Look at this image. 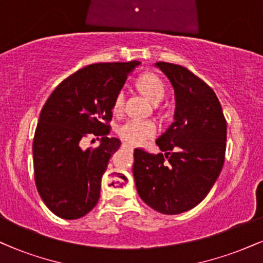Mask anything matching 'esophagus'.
<instances>
[{
	"mask_svg": "<svg viewBox=\"0 0 263 263\" xmlns=\"http://www.w3.org/2000/svg\"><path fill=\"white\" fill-rule=\"evenodd\" d=\"M122 146H123V147H126V148H128L129 151H134V149H135V147H134V146H131V144H128V143H123Z\"/></svg>",
	"mask_w": 263,
	"mask_h": 263,
	"instance_id": "1",
	"label": "esophagus"
}]
</instances>
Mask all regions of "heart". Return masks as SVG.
<instances>
[{"label": "heart", "instance_id": "heart-1", "mask_svg": "<svg viewBox=\"0 0 263 263\" xmlns=\"http://www.w3.org/2000/svg\"><path fill=\"white\" fill-rule=\"evenodd\" d=\"M137 87L153 104H158L164 98V84H163L161 78L157 77L153 73H146L141 75L137 80ZM123 100H125L123 91H119L117 95L115 96L112 104V110L115 112L121 111ZM117 132H119L120 137L126 142H128V143L143 144L149 138L155 137L157 135L158 125L155 121H151V120H128V121H126L120 126Z\"/></svg>", "mask_w": 263, "mask_h": 263}]
</instances>
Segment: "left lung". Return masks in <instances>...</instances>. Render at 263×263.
Segmentation results:
<instances>
[{"instance_id": "1", "label": "left lung", "mask_w": 263, "mask_h": 263, "mask_svg": "<svg viewBox=\"0 0 263 263\" xmlns=\"http://www.w3.org/2000/svg\"><path fill=\"white\" fill-rule=\"evenodd\" d=\"M174 89V122L156 143L164 155L135 149L134 177L142 200L176 215L206 197L222 170L226 120L213 89L182 65L158 62ZM167 161H165V158Z\"/></svg>"}]
</instances>
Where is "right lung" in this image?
<instances>
[{
  "label": "right lung",
  "instance_id": "1",
  "mask_svg": "<svg viewBox=\"0 0 263 263\" xmlns=\"http://www.w3.org/2000/svg\"><path fill=\"white\" fill-rule=\"evenodd\" d=\"M141 63H99L63 80L41 111L34 140V179L42 200L66 220L86 215L100 198L101 178L121 141L107 137L115 96ZM89 134L101 146L81 148Z\"/></svg>",
  "mask_w": 263,
  "mask_h": 263
}]
</instances>
